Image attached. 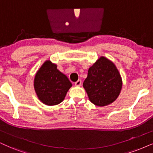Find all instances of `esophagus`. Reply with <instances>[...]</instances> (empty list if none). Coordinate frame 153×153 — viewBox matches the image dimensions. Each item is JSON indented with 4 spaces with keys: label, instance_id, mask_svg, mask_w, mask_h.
<instances>
[{
    "label": "esophagus",
    "instance_id": "esophagus-1",
    "mask_svg": "<svg viewBox=\"0 0 153 153\" xmlns=\"http://www.w3.org/2000/svg\"><path fill=\"white\" fill-rule=\"evenodd\" d=\"M81 84H82V80H77L76 82H75V85H76V86H80Z\"/></svg>",
    "mask_w": 153,
    "mask_h": 153
}]
</instances>
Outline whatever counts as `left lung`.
<instances>
[{
	"instance_id": "8db88e82",
	"label": "left lung",
	"mask_w": 153,
	"mask_h": 153,
	"mask_svg": "<svg viewBox=\"0 0 153 153\" xmlns=\"http://www.w3.org/2000/svg\"><path fill=\"white\" fill-rule=\"evenodd\" d=\"M83 87L92 104L104 107L117 100L122 80L114 63L102 56L89 68Z\"/></svg>"
}]
</instances>
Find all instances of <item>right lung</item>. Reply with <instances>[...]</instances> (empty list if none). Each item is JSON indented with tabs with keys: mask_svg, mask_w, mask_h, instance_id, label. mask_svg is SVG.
Segmentation results:
<instances>
[{
	"mask_svg": "<svg viewBox=\"0 0 153 153\" xmlns=\"http://www.w3.org/2000/svg\"><path fill=\"white\" fill-rule=\"evenodd\" d=\"M34 90L42 103L56 105L64 100L72 83L50 61L44 62L37 71L34 81Z\"/></svg>",
	"mask_w": 153,
	"mask_h": 153,
	"instance_id": "add662e5",
	"label": "right lung"
}]
</instances>
